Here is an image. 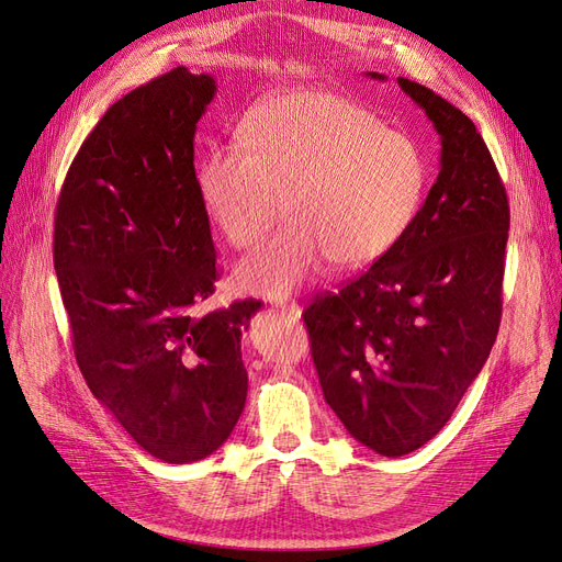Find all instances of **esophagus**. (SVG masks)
<instances>
[{"label": "esophagus", "mask_w": 562, "mask_h": 562, "mask_svg": "<svg viewBox=\"0 0 562 562\" xmlns=\"http://www.w3.org/2000/svg\"><path fill=\"white\" fill-rule=\"evenodd\" d=\"M271 307H274L277 312H285V314H293V316L302 314V310L297 307V302H293V300H279V302L271 304Z\"/></svg>", "instance_id": "obj_1"}]
</instances>
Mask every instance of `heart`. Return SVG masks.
<instances>
[{
    "label": "heart",
    "mask_w": 562,
    "mask_h": 562,
    "mask_svg": "<svg viewBox=\"0 0 562 562\" xmlns=\"http://www.w3.org/2000/svg\"><path fill=\"white\" fill-rule=\"evenodd\" d=\"M209 225L244 248L274 223L288 225L234 267L241 293L285 297L333 260L363 269L413 227L429 190V159L411 133L389 128L353 100L291 91L255 105L244 143L215 145L194 168Z\"/></svg>",
    "instance_id": "1"
}]
</instances>
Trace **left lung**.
Instances as JSON below:
<instances>
[{
	"mask_svg": "<svg viewBox=\"0 0 562 562\" xmlns=\"http://www.w3.org/2000/svg\"><path fill=\"white\" fill-rule=\"evenodd\" d=\"M398 87L440 135L438 178L403 239L302 314L326 403L382 457L431 440L483 370L499 330L512 220L471 119L417 81L398 77Z\"/></svg>",
	"mask_w": 562,
	"mask_h": 562,
	"instance_id": "8db88e82",
	"label": "left lung"
}]
</instances>
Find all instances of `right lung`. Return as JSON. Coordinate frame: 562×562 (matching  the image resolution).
<instances>
[{"mask_svg": "<svg viewBox=\"0 0 562 562\" xmlns=\"http://www.w3.org/2000/svg\"><path fill=\"white\" fill-rule=\"evenodd\" d=\"M211 75L176 67L126 93L63 182L54 267L91 394L168 464L213 454L239 422L241 333L260 302L194 314L215 291L211 225L194 190V133Z\"/></svg>", "mask_w": 562, "mask_h": 562, "instance_id": "obj_1", "label": "right lung"}]
</instances>
